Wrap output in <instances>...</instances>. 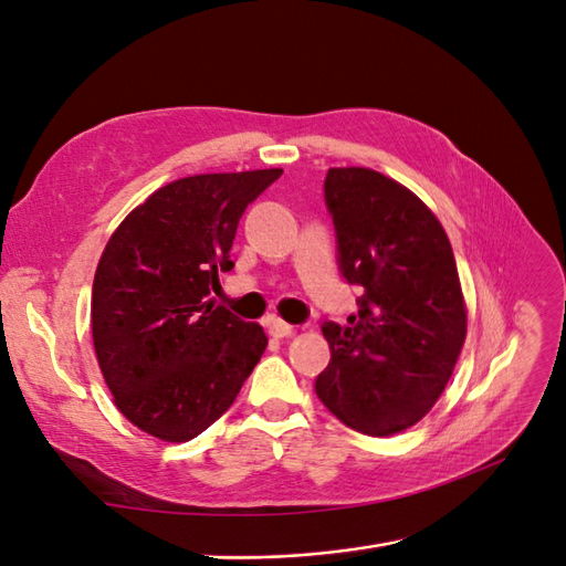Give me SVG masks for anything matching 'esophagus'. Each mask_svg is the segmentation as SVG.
I'll use <instances>...</instances> for the list:
<instances>
[{
    "instance_id": "obj_1",
    "label": "esophagus",
    "mask_w": 566,
    "mask_h": 566,
    "mask_svg": "<svg viewBox=\"0 0 566 566\" xmlns=\"http://www.w3.org/2000/svg\"><path fill=\"white\" fill-rule=\"evenodd\" d=\"M266 328H269V335H273V337H290L295 333V328L290 323H285L283 318H279V316H269L266 318Z\"/></svg>"
}]
</instances>
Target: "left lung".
<instances>
[{
  "label": "left lung",
  "instance_id": "left-lung-1",
  "mask_svg": "<svg viewBox=\"0 0 566 566\" xmlns=\"http://www.w3.org/2000/svg\"><path fill=\"white\" fill-rule=\"evenodd\" d=\"M325 205L342 273L366 293L345 328L321 325L331 364L316 378V394L352 430L397 434L430 413L465 345L453 248L437 214L375 169L331 167Z\"/></svg>",
  "mask_w": 566,
  "mask_h": 566
}]
</instances>
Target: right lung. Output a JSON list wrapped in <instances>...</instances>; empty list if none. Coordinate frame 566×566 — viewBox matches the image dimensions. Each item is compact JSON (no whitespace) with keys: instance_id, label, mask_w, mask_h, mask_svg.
<instances>
[{"instance_id":"1","label":"right lung","mask_w":566,"mask_h":566,"mask_svg":"<svg viewBox=\"0 0 566 566\" xmlns=\"http://www.w3.org/2000/svg\"><path fill=\"white\" fill-rule=\"evenodd\" d=\"M283 169L193 175L158 188L123 219L101 254L92 337L113 401L142 432L181 443L235 401L266 349L260 323L208 295L231 271L248 205Z\"/></svg>"}]
</instances>
